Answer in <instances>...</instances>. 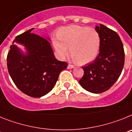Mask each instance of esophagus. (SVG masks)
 <instances>
[{
  "label": "esophagus",
  "mask_w": 132,
  "mask_h": 132,
  "mask_svg": "<svg viewBox=\"0 0 132 132\" xmlns=\"http://www.w3.org/2000/svg\"><path fill=\"white\" fill-rule=\"evenodd\" d=\"M74 68V65H72V64L68 65V68H69V69H72V68Z\"/></svg>",
  "instance_id": "esophagus-1"
}]
</instances>
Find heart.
Here are the masks:
<instances>
[{"label": "heart", "instance_id": "1", "mask_svg": "<svg viewBox=\"0 0 132 132\" xmlns=\"http://www.w3.org/2000/svg\"><path fill=\"white\" fill-rule=\"evenodd\" d=\"M59 40L53 44L59 57L64 59L70 52L81 64L91 62L96 58L100 46V36L93 28L78 25L63 27L58 32Z\"/></svg>", "mask_w": 132, "mask_h": 132}]
</instances>
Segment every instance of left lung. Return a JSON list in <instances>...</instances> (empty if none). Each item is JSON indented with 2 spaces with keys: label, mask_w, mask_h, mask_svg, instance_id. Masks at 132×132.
Segmentation results:
<instances>
[{
  "label": "left lung",
  "mask_w": 132,
  "mask_h": 132,
  "mask_svg": "<svg viewBox=\"0 0 132 132\" xmlns=\"http://www.w3.org/2000/svg\"><path fill=\"white\" fill-rule=\"evenodd\" d=\"M95 29L100 36L99 54L93 62L82 67L84 73L79 83L87 91L100 94L109 90L120 77L125 54L122 42L115 31L101 24Z\"/></svg>",
  "instance_id": "8db88e82"
}]
</instances>
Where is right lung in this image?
<instances>
[{"label":"right lung","instance_id":"add662e5","mask_svg":"<svg viewBox=\"0 0 132 132\" xmlns=\"http://www.w3.org/2000/svg\"><path fill=\"white\" fill-rule=\"evenodd\" d=\"M33 29L14 40L8 52L7 68L12 81L20 91L31 97L40 98L52 90L68 63L56 59L50 42L31 33ZM14 42L25 47V55L13 44Z\"/></svg>","mask_w":132,"mask_h":132}]
</instances>
